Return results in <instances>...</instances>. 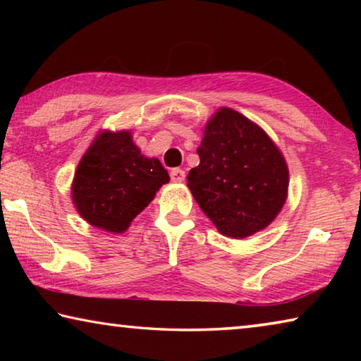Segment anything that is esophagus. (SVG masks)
I'll return each mask as SVG.
<instances>
[{"mask_svg": "<svg viewBox=\"0 0 361 361\" xmlns=\"http://www.w3.org/2000/svg\"><path fill=\"white\" fill-rule=\"evenodd\" d=\"M170 178H172L173 183H183V181H185V178H186L185 170L172 169V172H170Z\"/></svg>", "mask_w": 361, "mask_h": 361, "instance_id": "34e87169", "label": "esophagus"}]
</instances>
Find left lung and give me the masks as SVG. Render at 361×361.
Returning <instances> with one entry per match:
<instances>
[{"mask_svg": "<svg viewBox=\"0 0 361 361\" xmlns=\"http://www.w3.org/2000/svg\"><path fill=\"white\" fill-rule=\"evenodd\" d=\"M197 154L188 188L223 235L245 239L283 209L288 166L272 138L247 116L219 108L207 121Z\"/></svg>", "mask_w": 361, "mask_h": 361, "instance_id": "8db88e82", "label": "left lung"}]
</instances>
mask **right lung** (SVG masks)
<instances>
[{"mask_svg":"<svg viewBox=\"0 0 361 361\" xmlns=\"http://www.w3.org/2000/svg\"><path fill=\"white\" fill-rule=\"evenodd\" d=\"M169 181L167 170L142 154L132 132L100 130L78 164L71 199L94 228L122 234Z\"/></svg>","mask_w":361,"mask_h":361,"instance_id":"add662e5","label":"right lung"}]
</instances>
